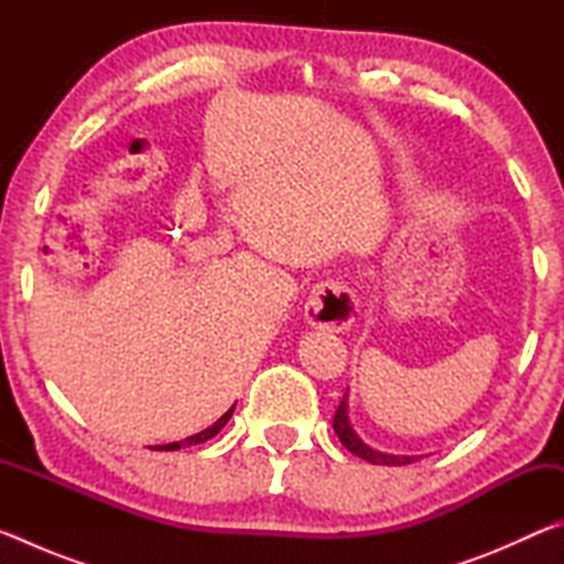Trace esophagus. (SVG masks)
<instances>
[{
	"instance_id": "esophagus-1",
	"label": "esophagus",
	"mask_w": 564,
	"mask_h": 564,
	"mask_svg": "<svg viewBox=\"0 0 564 564\" xmlns=\"http://www.w3.org/2000/svg\"><path fill=\"white\" fill-rule=\"evenodd\" d=\"M358 316L356 295L343 281H323L313 285V291L305 301V321L313 328H328V330H348Z\"/></svg>"
}]
</instances>
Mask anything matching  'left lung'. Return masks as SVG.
<instances>
[{"mask_svg": "<svg viewBox=\"0 0 564 564\" xmlns=\"http://www.w3.org/2000/svg\"><path fill=\"white\" fill-rule=\"evenodd\" d=\"M348 393L343 395L340 405L336 410V415H333V431H336L338 441L348 447V451L352 455L362 457V460L373 463V465H410L415 463L417 457L415 455H390V453H380V451H373V447H368L366 443L360 441V437L356 435V431L350 427V420H348V403H346Z\"/></svg>", "mask_w": 564, "mask_h": 564, "instance_id": "obj_1", "label": "left lung"}]
</instances>
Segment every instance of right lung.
I'll return each instance as SVG.
<instances>
[{"mask_svg":"<svg viewBox=\"0 0 564 564\" xmlns=\"http://www.w3.org/2000/svg\"><path fill=\"white\" fill-rule=\"evenodd\" d=\"M234 408H236V405H234ZM234 408L228 410V413H224L221 417H218L212 427H206V431L196 433V435H191V437H186V441H181V443L156 445V451H178V447H186V445H198V443H206V441H212V437H214V435H218V431H221V427L228 423V420H231V415H234Z\"/></svg>","mask_w":564,"mask_h":564,"instance_id":"1","label":"right lung"}]
</instances>
